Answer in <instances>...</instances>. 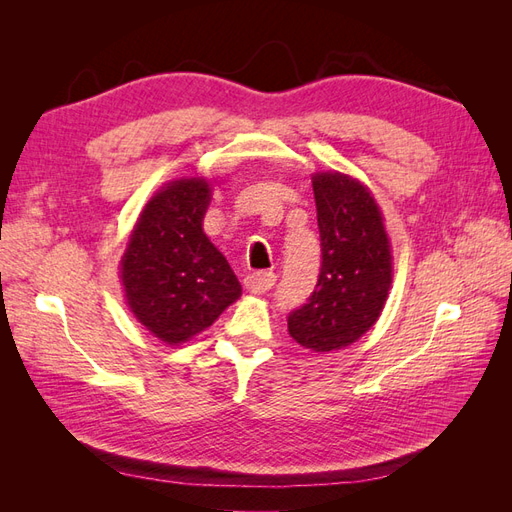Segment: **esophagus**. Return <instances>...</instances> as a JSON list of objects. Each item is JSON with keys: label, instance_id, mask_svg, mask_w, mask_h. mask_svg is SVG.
<instances>
[{"label": "esophagus", "instance_id": "34e87169", "mask_svg": "<svg viewBox=\"0 0 512 512\" xmlns=\"http://www.w3.org/2000/svg\"><path fill=\"white\" fill-rule=\"evenodd\" d=\"M275 284V275L273 273H269V271H256V273H250L243 280V286L250 290V292H254V294H262V292H267V290H271V286Z\"/></svg>", "mask_w": 512, "mask_h": 512}]
</instances>
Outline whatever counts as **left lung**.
Masks as SVG:
<instances>
[{
	"label": "left lung",
	"mask_w": 512,
	"mask_h": 512,
	"mask_svg": "<svg viewBox=\"0 0 512 512\" xmlns=\"http://www.w3.org/2000/svg\"><path fill=\"white\" fill-rule=\"evenodd\" d=\"M312 185L322 265L307 303L288 314V333L303 348L331 352L376 324L393 282V256L367 185L337 170L316 173Z\"/></svg>",
	"instance_id": "1"
}]
</instances>
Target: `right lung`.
I'll use <instances>...</instances> for the list:
<instances>
[{
    "instance_id": "add662e5",
    "label": "right lung",
    "mask_w": 512,
    "mask_h": 512,
    "mask_svg": "<svg viewBox=\"0 0 512 512\" xmlns=\"http://www.w3.org/2000/svg\"><path fill=\"white\" fill-rule=\"evenodd\" d=\"M211 185L177 179L151 196L121 256V284L134 318L175 346L220 318L241 297L228 260L203 230Z\"/></svg>"
}]
</instances>
